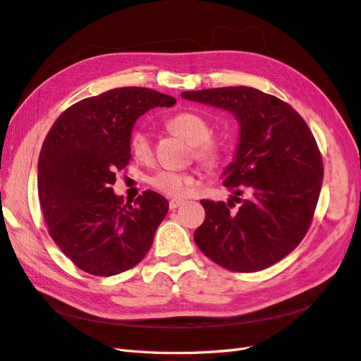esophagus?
<instances>
[{"instance_id": "esophagus-1", "label": "esophagus", "mask_w": 361, "mask_h": 361, "mask_svg": "<svg viewBox=\"0 0 361 361\" xmlns=\"http://www.w3.org/2000/svg\"><path fill=\"white\" fill-rule=\"evenodd\" d=\"M181 204H183L181 200H171L169 201V209H171V211H175V209L180 207Z\"/></svg>"}]
</instances>
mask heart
Wrapping results in <instances>:
<instances>
[{
    "mask_svg": "<svg viewBox=\"0 0 361 361\" xmlns=\"http://www.w3.org/2000/svg\"><path fill=\"white\" fill-rule=\"evenodd\" d=\"M169 128L177 132L190 145L195 146V154L201 161L212 166L221 158V145L211 137V126L203 116L195 112H180L169 120ZM130 152L138 160H149L152 155V145L146 130H135L130 135ZM150 184L161 194L172 198H184L194 188V175L177 171H160L150 177Z\"/></svg>",
    "mask_w": 361,
    "mask_h": 361,
    "instance_id": "1",
    "label": "heart"
}]
</instances>
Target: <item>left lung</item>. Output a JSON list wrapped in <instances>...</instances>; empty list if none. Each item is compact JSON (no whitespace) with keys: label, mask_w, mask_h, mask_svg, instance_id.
<instances>
[{"label":"left lung","mask_w":361,"mask_h":361,"mask_svg":"<svg viewBox=\"0 0 361 361\" xmlns=\"http://www.w3.org/2000/svg\"><path fill=\"white\" fill-rule=\"evenodd\" d=\"M189 102L235 116L240 137L221 177L232 198L247 192L237 212L224 201L201 200L206 211L194 240L207 258L235 272L266 269L294 250L311 226L323 183L312 132L288 103L237 86L183 92Z\"/></svg>","instance_id":"left-lung-1"}]
</instances>
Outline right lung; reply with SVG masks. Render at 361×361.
I'll return each mask as SVG.
<instances>
[{"label": "right lung", "mask_w": 361, "mask_h": 361, "mask_svg": "<svg viewBox=\"0 0 361 361\" xmlns=\"http://www.w3.org/2000/svg\"><path fill=\"white\" fill-rule=\"evenodd\" d=\"M175 102L147 87H118L75 103L50 128L38 160L39 206L50 237L81 271L121 274L152 246L167 200L145 190L124 204L112 184L130 161L135 121Z\"/></svg>", "instance_id": "obj_1"}]
</instances>
